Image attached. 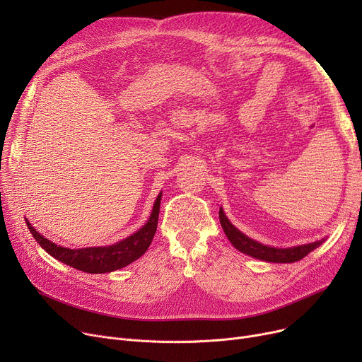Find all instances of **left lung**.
Listing matches in <instances>:
<instances>
[{
	"label": "left lung",
	"mask_w": 362,
	"mask_h": 362,
	"mask_svg": "<svg viewBox=\"0 0 362 362\" xmlns=\"http://www.w3.org/2000/svg\"><path fill=\"white\" fill-rule=\"evenodd\" d=\"M218 217H220V223L223 230L232 242V245L235 248L246 255L267 261V262H295L302 259L305 255H308L311 251H314L317 246H320L325 239L318 240V242H313V243H307V245H298V246H292V248H273V246H267L262 245L251 238H248L246 235H243L240 230H238L236 227L229 221V218L226 217L223 208H220L218 211Z\"/></svg>",
	"instance_id": "1"
}]
</instances>
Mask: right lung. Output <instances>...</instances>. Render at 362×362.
Segmentation results:
<instances>
[{
    "label": "right lung",
    "instance_id": "1",
    "mask_svg": "<svg viewBox=\"0 0 362 362\" xmlns=\"http://www.w3.org/2000/svg\"><path fill=\"white\" fill-rule=\"evenodd\" d=\"M160 204H161V194L157 197L154 206H152V213L149 220L141 227V229L133 233L132 236L108 246H95V248H79V250H70L64 246L55 245L54 242L44 238L35 227L28 221L26 224L32 236L36 239L42 248L55 259H59L70 267L81 270L85 273H111L119 269L126 267L130 262L136 261L142 257L149 245L152 242L157 232L158 224V214H160Z\"/></svg>",
    "mask_w": 362,
    "mask_h": 362
}]
</instances>
